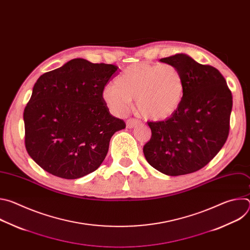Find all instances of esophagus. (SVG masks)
I'll return each mask as SVG.
<instances>
[{
	"label": "esophagus",
	"instance_id": "34e87169",
	"mask_svg": "<svg viewBox=\"0 0 250 250\" xmlns=\"http://www.w3.org/2000/svg\"><path fill=\"white\" fill-rule=\"evenodd\" d=\"M140 124V122L136 119H129L126 121V127L127 128H132V127H135L137 126L138 125Z\"/></svg>",
	"mask_w": 250,
	"mask_h": 250
}]
</instances>
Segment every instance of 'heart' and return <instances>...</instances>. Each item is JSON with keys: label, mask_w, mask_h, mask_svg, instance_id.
Listing matches in <instances>:
<instances>
[{"label": "heart", "mask_w": 250, "mask_h": 250, "mask_svg": "<svg viewBox=\"0 0 250 250\" xmlns=\"http://www.w3.org/2000/svg\"><path fill=\"white\" fill-rule=\"evenodd\" d=\"M184 95L185 81L177 67L139 62L125 68L114 85L105 86L102 99L117 116L125 114L135 99L140 116L150 121H164L180 108Z\"/></svg>", "instance_id": "heart-1"}]
</instances>
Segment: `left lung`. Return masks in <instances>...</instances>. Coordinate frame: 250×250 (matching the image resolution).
I'll return each mask as SVG.
<instances>
[{
	"mask_svg": "<svg viewBox=\"0 0 250 250\" xmlns=\"http://www.w3.org/2000/svg\"><path fill=\"white\" fill-rule=\"evenodd\" d=\"M160 62L180 70L185 95L178 111L169 119L151 123V138L145 145L147 162L159 172L179 176L206 166L226 144L232 97L220 71L203 65L184 53Z\"/></svg>",
	"mask_w": 250,
	"mask_h": 250,
	"instance_id": "left-lung-1",
	"label": "left lung"
}]
</instances>
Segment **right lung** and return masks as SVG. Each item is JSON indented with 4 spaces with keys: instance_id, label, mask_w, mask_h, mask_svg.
Wrapping results in <instances>:
<instances>
[{
    "instance_id": "obj_1",
    "label": "right lung",
    "mask_w": 250,
    "mask_h": 250,
    "mask_svg": "<svg viewBox=\"0 0 250 250\" xmlns=\"http://www.w3.org/2000/svg\"><path fill=\"white\" fill-rule=\"evenodd\" d=\"M118 68L76 58L34 84L23 112L25 148L46 172L78 179L102 164L112 136L125 127L102 99Z\"/></svg>"
}]
</instances>
